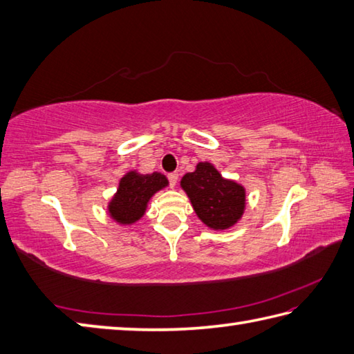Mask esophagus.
Returning a JSON list of instances; mask_svg holds the SVG:
<instances>
[{"label":"esophagus","mask_w":354,"mask_h":354,"mask_svg":"<svg viewBox=\"0 0 354 354\" xmlns=\"http://www.w3.org/2000/svg\"><path fill=\"white\" fill-rule=\"evenodd\" d=\"M178 178H179V175H178L176 171L169 173V183H170V185H171V187H175V185H176V183H178Z\"/></svg>","instance_id":"esophagus-1"}]
</instances>
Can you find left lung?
I'll use <instances>...</instances> for the list:
<instances>
[{"label":"left lung","mask_w":354,"mask_h":354,"mask_svg":"<svg viewBox=\"0 0 354 354\" xmlns=\"http://www.w3.org/2000/svg\"><path fill=\"white\" fill-rule=\"evenodd\" d=\"M181 187L198 218L213 230H227L244 214L245 189L223 178L210 162L196 164L195 171L183 176Z\"/></svg>","instance_id":"left-lung-1"}]
</instances>
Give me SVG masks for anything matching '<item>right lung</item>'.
<instances>
[{"mask_svg": "<svg viewBox=\"0 0 354 354\" xmlns=\"http://www.w3.org/2000/svg\"><path fill=\"white\" fill-rule=\"evenodd\" d=\"M167 185L169 179L161 173L141 175L131 170L121 178L116 193L110 199L109 214L118 224H133L144 216L150 198Z\"/></svg>", "mask_w": 354, "mask_h": 354, "instance_id": "obj_1", "label": "right lung"}]
</instances>
